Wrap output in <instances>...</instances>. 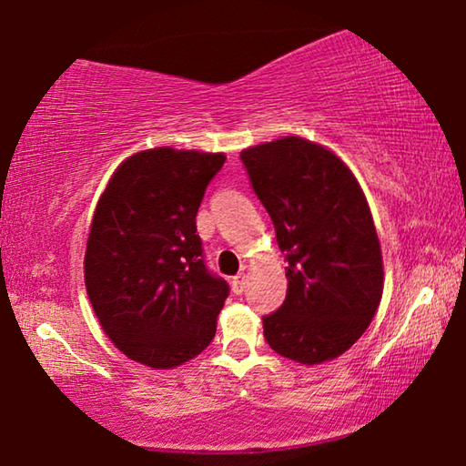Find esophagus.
Returning <instances> with one entry per match:
<instances>
[{"mask_svg":"<svg viewBox=\"0 0 466 466\" xmlns=\"http://www.w3.org/2000/svg\"><path fill=\"white\" fill-rule=\"evenodd\" d=\"M244 288H247V273H240L232 278V291L234 294H242Z\"/></svg>","mask_w":466,"mask_h":466,"instance_id":"1","label":"esophagus"}]
</instances>
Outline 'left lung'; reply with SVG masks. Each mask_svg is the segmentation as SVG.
I'll list each match as a JSON object with an SVG mask.
<instances>
[{
	"label": "left lung",
	"instance_id": "1",
	"mask_svg": "<svg viewBox=\"0 0 466 466\" xmlns=\"http://www.w3.org/2000/svg\"><path fill=\"white\" fill-rule=\"evenodd\" d=\"M286 252L288 294L263 317L271 350L298 364L335 360L380 306L384 265L366 195L329 147L288 136L240 152Z\"/></svg>",
	"mask_w": 466,
	"mask_h": 466
}]
</instances>
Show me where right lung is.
Wrapping results in <instances>:
<instances>
[{
    "label": "right lung",
    "mask_w": 466,
    "mask_h": 466,
    "mask_svg": "<svg viewBox=\"0 0 466 466\" xmlns=\"http://www.w3.org/2000/svg\"><path fill=\"white\" fill-rule=\"evenodd\" d=\"M226 156L154 147L113 172L94 209L84 281L102 330L154 370L193 360L216 335L230 288L203 263L197 211Z\"/></svg>",
    "instance_id": "obj_1"
}]
</instances>
